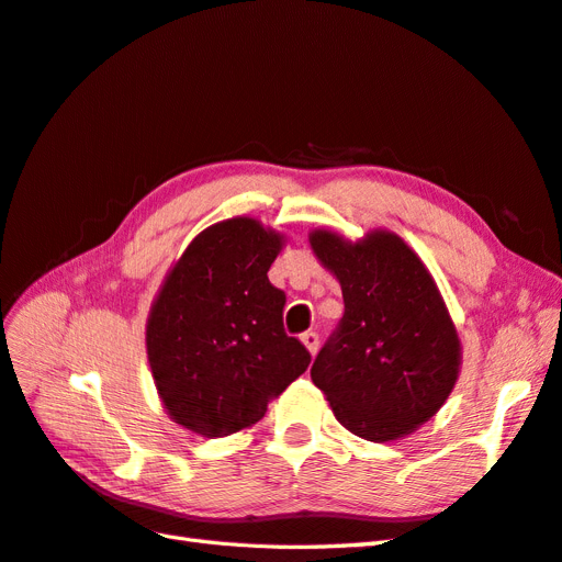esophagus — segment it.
Instances as JSON below:
<instances>
[{"label":"esophagus","mask_w":562,"mask_h":562,"mask_svg":"<svg viewBox=\"0 0 562 562\" xmlns=\"http://www.w3.org/2000/svg\"><path fill=\"white\" fill-rule=\"evenodd\" d=\"M302 342H304V347L310 349V353H316V351H318L321 337H318L316 330H307V333H302Z\"/></svg>","instance_id":"34e87169"}]
</instances>
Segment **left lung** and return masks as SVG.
<instances>
[{
  "label": "left lung",
  "instance_id": "1",
  "mask_svg": "<svg viewBox=\"0 0 562 562\" xmlns=\"http://www.w3.org/2000/svg\"><path fill=\"white\" fill-rule=\"evenodd\" d=\"M342 285L345 314L312 366L337 422L366 440H394L427 422L457 382L459 339L438 288L396 234L359 244L310 236Z\"/></svg>",
  "mask_w": 562,
  "mask_h": 562
}]
</instances>
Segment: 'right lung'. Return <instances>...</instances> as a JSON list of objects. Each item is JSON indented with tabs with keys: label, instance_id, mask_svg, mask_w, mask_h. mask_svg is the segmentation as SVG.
Masks as SVG:
<instances>
[{
	"label": "right lung",
	"instance_id": "add662e5",
	"mask_svg": "<svg viewBox=\"0 0 562 562\" xmlns=\"http://www.w3.org/2000/svg\"><path fill=\"white\" fill-rule=\"evenodd\" d=\"M279 250V234L232 217L201 232L166 277L147 359L182 427L206 438L241 431L307 370L312 353L283 328L285 293L267 279Z\"/></svg>",
	"mask_w": 562,
	"mask_h": 562
}]
</instances>
